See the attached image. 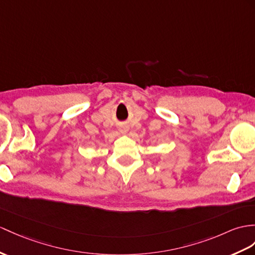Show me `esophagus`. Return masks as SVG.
<instances>
[{
	"instance_id": "obj_1",
	"label": "esophagus",
	"mask_w": 255,
	"mask_h": 255,
	"mask_svg": "<svg viewBox=\"0 0 255 255\" xmlns=\"http://www.w3.org/2000/svg\"><path fill=\"white\" fill-rule=\"evenodd\" d=\"M120 131L122 133H128V126H121L120 127Z\"/></svg>"
}]
</instances>
